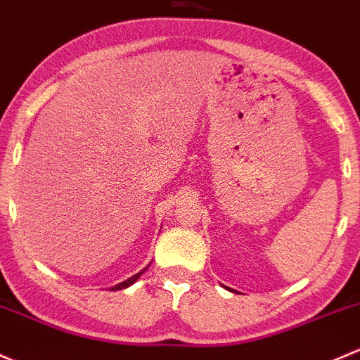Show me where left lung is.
<instances>
[{"label": "left lung", "mask_w": 360, "mask_h": 360, "mask_svg": "<svg viewBox=\"0 0 360 360\" xmlns=\"http://www.w3.org/2000/svg\"><path fill=\"white\" fill-rule=\"evenodd\" d=\"M227 290H229V288H227Z\"/></svg>", "instance_id": "8db88e82"}]
</instances>
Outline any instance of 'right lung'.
<instances>
[{"mask_svg":"<svg viewBox=\"0 0 360 360\" xmlns=\"http://www.w3.org/2000/svg\"><path fill=\"white\" fill-rule=\"evenodd\" d=\"M147 269H149V265H147L146 266V269H142V270H140V272L139 274H135V276H131V277H129V279H126V281H123V283H120V284H116V286H112V288H110V290H112V291H120V290H126V288H129V286H131V284H135L136 283V281H139V277L140 276H142V274L143 272H146V270Z\"/></svg>","mask_w":360,"mask_h":360,"instance_id":"obj_1","label":"right lung"}]
</instances>
